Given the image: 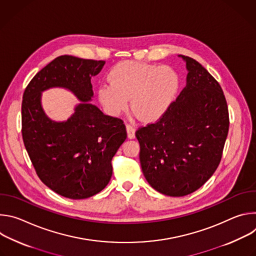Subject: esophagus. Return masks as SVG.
Instances as JSON below:
<instances>
[{
	"mask_svg": "<svg viewBox=\"0 0 256 256\" xmlns=\"http://www.w3.org/2000/svg\"><path fill=\"white\" fill-rule=\"evenodd\" d=\"M126 132H128V138H134V132H136V128L130 124H126Z\"/></svg>",
	"mask_w": 256,
	"mask_h": 256,
	"instance_id": "34e87169",
	"label": "esophagus"
}]
</instances>
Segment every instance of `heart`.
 Returning <instances> with one entry per match:
<instances>
[{"instance_id": "obj_1", "label": "heart", "mask_w": 256, "mask_h": 256, "mask_svg": "<svg viewBox=\"0 0 256 256\" xmlns=\"http://www.w3.org/2000/svg\"><path fill=\"white\" fill-rule=\"evenodd\" d=\"M107 79L109 84H101L97 92L105 110L120 116L128 109L130 98L132 112L144 122L162 118L179 88L178 76L171 68L136 60L118 62Z\"/></svg>"}]
</instances>
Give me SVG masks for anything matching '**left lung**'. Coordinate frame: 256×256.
Returning a JSON list of instances; mask_svg holds the SVG:
<instances>
[{
    "instance_id": "1",
    "label": "left lung",
    "mask_w": 256,
    "mask_h": 256,
    "mask_svg": "<svg viewBox=\"0 0 256 256\" xmlns=\"http://www.w3.org/2000/svg\"><path fill=\"white\" fill-rule=\"evenodd\" d=\"M179 56L186 62V86L162 118L136 132L144 178L169 196H188L206 184L220 164L229 130L220 84L198 62Z\"/></svg>"
}]
</instances>
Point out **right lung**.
I'll return each instance as SVG.
<instances>
[{
  "label": "right lung",
  "instance_id": "obj_1",
  "mask_svg": "<svg viewBox=\"0 0 256 256\" xmlns=\"http://www.w3.org/2000/svg\"><path fill=\"white\" fill-rule=\"evenodd\" d=\"M105 62L60 56L36 74L22 100V138L32 165L54 192L83 200L100 192L112 175V160L126 138L120 118L105 116L91 104V78ZM66 88L82 102L66 122L50 120L41 107V92Z\"/></svg>",
  "mask_w": 256,
  "mask_h": 256
}]
</instances>
